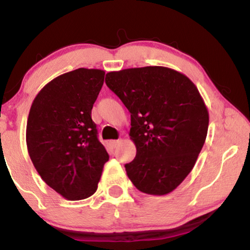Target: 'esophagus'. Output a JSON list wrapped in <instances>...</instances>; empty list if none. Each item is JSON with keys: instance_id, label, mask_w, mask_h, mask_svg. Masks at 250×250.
I'll return each mask as SVG.
<instances>
[{"instance_id": "obj_1", "label": "esophagus", "mask_w": 250, "mask_h": 250, "mask_svg": "<svg viewBox=\"0 0 250 250\" xmlns=\"http://www.w3.org/2000/svg\"><path fill=\"white\" fill-rule=\"evenodd\" d=\"M120 143H121V140H111L110 141V146L113 148H116L117 146L120 145Z\"/></svg>"}]
</instances>
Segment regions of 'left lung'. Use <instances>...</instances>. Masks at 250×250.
<instances>
[{
	"label": "left lung",
	"mask_w": 250,
	"mask_h": 250,
	"mask_svg": "<svg viewBox=\"0 0 250 250\" xmlns=\"http://www.w3.org/2000/svg\"><path fill=\"white\" fill-rule=\"evenodd\" d=\"M105 84L130 113L136 156L125 166L140 191L166 195L188 176L207 137L209 114L196 85L166 67L110 71Z\"/></svg>",
	"instance_id": "1"
}]
</instances>
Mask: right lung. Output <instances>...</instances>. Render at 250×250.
Instances as JSON below:
<instances>
[{
    "label": "right lung",
    "instance_id": "1",
    "mask_svg": "<svg viewBox=\"0 0 250 250\" xmlns=\"http://www.w3.org/2000/svg\"><path fill=\"white\" fill-rule=\"evenodd\" d=\"M104 71L79 69L41 89L27 122L28 153L42 180L64 199L91 196L109 155L99 141L91 109Z\"/></svg>",
    "mask_w": 250,
    "mask_h": 250
}]
</instances>
